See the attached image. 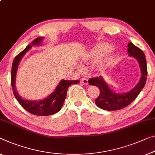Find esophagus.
Segmentation results:
<instances>
[{
  "label": "esophagus",
  "mask_w": 155,
  "mask_h": 155,
  "mask_svg": "<svg viewBox=\"0 0 155 155\" xmlns=\"http://www.w3.org/2000/svg\"><path fill=\"white\" fill-rule=\"evenodd\" d=\"M81 82H82V83H83V84L87 85L88 84V80L87 79V78H83L82 80H81Z\"/></svg>",
  "instance_id": "1"
}]
</instances>
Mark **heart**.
<instances>
[{"instance_id": "obj_1", "label": "heart", "mask_w": 155, "mask_h": 155, "mask_svg": "<svg viewBox=\"0 0 155 155\" xmlns=\"http://www.w3.org/2000/svg\"><path fill=\"white\" fill-rule=\"evenodd\" d=\"M114 50V46L108 42H101L97 44L94 49L82 56V60L86 64H94L97 62L102 63L100 65L101 67H109L112 66L116 62L115 55H111L107 58ZM78 68L82 70V67L78 66Z\"/></svg>"}]
</instances>
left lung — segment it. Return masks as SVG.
<instances>
[{
	"label": "left lung",
	"instance_id": "obj_1",
	"mask_svg": "<svg viewBox=\"0 0 155 155\" xmlns=\"http://www.w3.org/2000/svg\"><path fill=\"white\" fill-rule=\"evenodd\" d=\"M127 52L128 56L134 58L139 63L141 70V78L139 82L130 91L116 93L109 87L102 76L89 79V84L96 86L101 91L99 96L95 101L99 108L104 110L115 111L125 107L134 101L146 84L147 71L145 54L139 48L134 46L131 42L128 43Z\"/></svg>",
	"mask_w": 155,
	"mask_h": 155
}]
</instances>
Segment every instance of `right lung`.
<instances>
[{
    "label": "right lung",
    "mask_w": 155,
    "mask_h": 155,
    "mask_svg": "<svg viewBox=\"0 0 155 155\" xmlns=\"http://www.w3.org/2000/svg\"><path fill=\"white\" fill-rule=\"evenodd\" d=\"M44 37H38L35 39L30 45L25 48L22 52L18 54L14 59L12 66L11 84L14 96L21 106L30 114L37 116H49L54 114L60 110L65 101L67 90L71 85L78 84L79 80H61L57 86L54 91L48 96L43 100L31 101L26 100L21 97L16 89V77L18 66L23 57L32 48V46H39L42 44Z\"/></svg>",
    "instance_id": "add662e5"
}]
</instances>
